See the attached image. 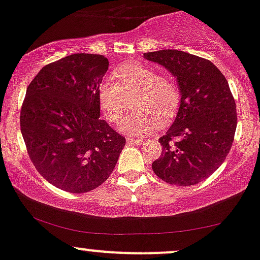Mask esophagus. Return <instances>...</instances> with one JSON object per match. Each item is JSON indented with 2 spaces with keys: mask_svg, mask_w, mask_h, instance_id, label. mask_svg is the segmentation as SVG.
<instances>
[{
  "mask_svg": "<svg viewBox=\"0 0 260 260\" xmlns=\"http://www.w3.org/2000/svg\"><path fill=\"white\" fill-rule=\"evenodd\" d=\"M126 142L129 145H140V144H142V140L141 139H135V138H127L126 139Z\"/></svg>",
  "mask_w": 260,
  "mask_h": 260,
  "instance_id": "34e87169",
  "label": "esophagus"
}]
</instances>
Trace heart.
Masks as SVG:
<instances>
[{
  "label": "heart",
  "mask_w": 260,
  "mask_h": 260,
  "mask_svg": "<svg viewBox=\"0 0 260 260\" xmlns=\"http://www.w3.org/2000/svg\"><path fill=\"white\" fill-rule=\"evenodd\" d=\"M112 79L98 86L96 96L100 113L108 122H115L126 110L131 98L133 113L119 122L118 129L129 135H144L158 126H165L177 115L181 91L174 80L161 77L151 67L144 64H122L113 72Z\"/></svg>",
  "instance_id": "heart-1"
}]
</instances>
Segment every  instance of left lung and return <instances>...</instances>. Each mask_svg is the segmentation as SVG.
Here are the masks:
<instances>
[{"label":"left lung","instance_id":"obj_1","mask_svg":"<svg viewBox=\"0 0 260 260\" xmlns=\"http://www.w3.org/2000/svg\"><path fill=\"white\" fill-rule=\"evenodd\" d=\"M144 58L166 68L181 91L177 115L158 140L162 153L153 172L171 185H196L218 169L233 144L237 113L230 85L213 63L189 53L164 49Z\"/></svg>","mask_w":260,"mask_h":260}]
</instances>
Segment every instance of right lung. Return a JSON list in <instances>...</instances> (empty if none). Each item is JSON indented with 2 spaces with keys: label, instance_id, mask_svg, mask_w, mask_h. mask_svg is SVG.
Returning a JSON list of instances; mask_svg holds the SVG:
<instances>
[{
  "label": "right lung",
  "instance_id": "right-lung-1",
  "mask_svg": "<svg viewBox=\"0 0 260 260\" xmlns=\"http://www.w3.org/2000/svg\"><path fill=\"white\" fill-rule=\"evenodd\" d=\"M109 68L100 54L67 55L38 72L26 91L21 131L37 171L58 188L84 193L108 180L125 138L102 120L96 90Z\"/></svg>",
  "mask_w": 260,
  "mask_h": 260
}]
</instances>
